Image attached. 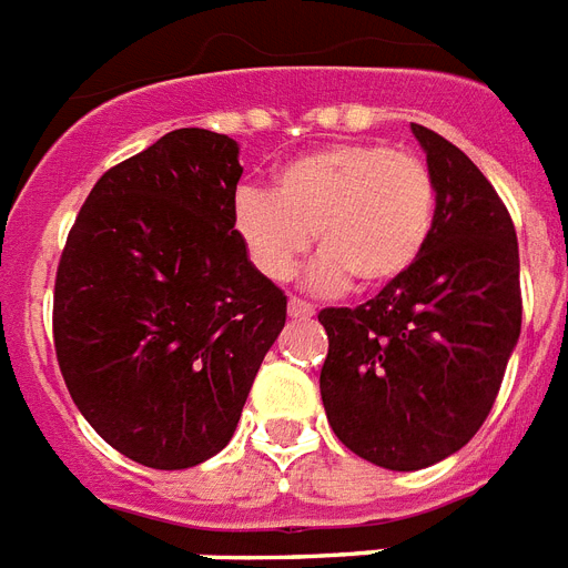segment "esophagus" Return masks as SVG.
<instances>
[{"mask_svg": "<svg viewBox=\"0 0 568 568\" xmlns=\"http://www.w3.org/2000/svg\"><path fill=\"white\" fill-rule=\"evenodd\" d=\"M288 315L297 317V321H308V317H315V306H308L303 300L292 297L288 300Z\"/></svg>", "mask_w": 568, "mask_h": 568, "instance_id": "34e87169", "label": "esophagus"}]
</instances>
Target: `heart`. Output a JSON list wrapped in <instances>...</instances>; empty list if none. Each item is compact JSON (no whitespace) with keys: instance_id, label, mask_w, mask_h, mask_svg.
Masks as SVG:
<instances>
[{"instance_id":"b5f03b06","label":"heart","mask_w":568,"mask_h":568,"mask_svg":"<svg viewBox=\"0 0 568 568\" xmlns=\"http://www.w3.org/2000/svg\"><path fill=\"white\" fill-rule=\"evenodd\" d=\"M437 215L435 174L417 154L382 142H332L294 156L274 189H242L233 230L253 268L285 283L315 233L321 256L308 285L335 292L349 280L373 292L423 256Z\"/></svg>"}]
</instances>
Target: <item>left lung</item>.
Wrapping results in <instances>:
<instances>
[{"instance_id": "left-lung-1", "label": "left lung", "mask_w": 568, "mask_h": 568, "mask_svg": "<svg viewBox=\"0 0 568 568\" xmlns=\"http://www.w3.org/2000/svg\"><path fill=\"white\" fill-rule=\"evenodd\" d=\"M437 183L435 230L399 280L356 308H324L321 399L358 458L412 473L469 444L514 356L523 297L508 210L478 165L412 124Z\"/></svg>"}]
</instances>
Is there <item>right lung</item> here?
I'll list each match as a JSON object with an SVG mask.
<instances>
[{
  "label": "right lung",
  "mask_w": 568,
  "mask_h": 568,
  "mask_svg": "<svg viewBox=\"0 0 568 568\" xmlns=\"http://www.w3.org/2000/svg\"><path fill=\"white\" fill-rule=\"evenodd\" d=\"M239 142L165 133L92 186L54 280V349L78 412L151 469L230 444L285 294L253 268L233 204Z\"/></svg>",
  "instance_id": "right-lung-1"
}]
</instances>
